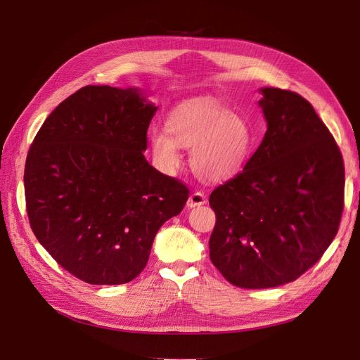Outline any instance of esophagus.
Returning <instances> with one entry per match:
<instances>
[{
	"instance_id": "34e87169",
	"label": "esophagus",
	"mask_w": 360,
	"mask_h": 360,
	"mask_svg": "<svg viewBox=\"0 0 360 360\" xmlns=\"http://www.w3.org/2000/svg\"><path fill=\"white\" fill-rule=\"evenodd\" d=\"M205 202H207V197L202 192H193V193H191V197L188 200V207L189 209H192V207H200Z\"/></svg>"
}]
</instances>
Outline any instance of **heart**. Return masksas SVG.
Wrapping results in <instances>:
<instances>
[{"label": "heart", "mask_w": 360, "mask_h": 360, "mask_svg": "<svg viewBox=\"0 0 360 360\" xmlns=\"http://www.w3.org/2000/svg\"><path fill=\"white\" fill-rule=\"evenodd\" d=\"M158 165L174 171L179 148L191 150V167L205 181H222L243 168L254 148V132L245 118L224 106L201 101L177 105L167 118V130L151 132Z\"/></svg>", "instance_id": "obj_1"}]
</instances>
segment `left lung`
<instances>
[{
  "label": "left lung",
  "instance_id": "1",
  "mask_svg": "<svg viewBox=\"0 0 360 360\" xmlns=\"http://www.w3.org/2000/svg\"><path fill=\"white\" fill-rule=\"evenodd\" d=\"M266 135L242 172L210 195V259L240 288L296 281L323 257L344 210V160L312 105L261 89Z\"/></svg>",
  "mask_w": 360,
  "mask_h": 360
}]
</instances>
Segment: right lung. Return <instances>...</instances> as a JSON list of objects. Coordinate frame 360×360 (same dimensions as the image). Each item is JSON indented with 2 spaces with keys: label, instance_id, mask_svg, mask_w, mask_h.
I'll return each instance as SVG.
<instances>
[{
  "label": "right lung",
  "instance_id": "obj_1",
  "mask_svg": "<svg viewBox=\"0 0 360 360\" xmlns=\"http://www.w3.org/2000/svg\"><path fill=\"white\" fill-rule=\"evenodd\" d=\"M156 110L138 89L86 85L49 114L30 147L24 184L31 230L86 284L135 279L159 228L188 201L186 184L144 158Z\"/></svg>",
  "mask_w": 360,
  "mask_h": 360
}]
</instances>
